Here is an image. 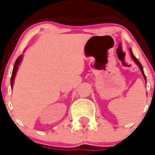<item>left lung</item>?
I'll return each mask as SVG.
<instances>
[{"instance_id": "left-lung-1", "label": "left lung", "mask_w": 155, "mask_h": 155, "mask_svg": "<svg viewBox=\"0 0 155 155\" xmlns=\"http://www.w3.org/2000/svg\"><path fill=\"white\" fill-rule=\"evenodd\" d=\"M130 56H131L132 59H133L134 62H135V64H136L139 67V68H140L141 71H142V74H143V77H144L145 80H146V81H147V78H146V75H145V74H144V71H143V66H142V64H140V62H139V60H138V59H137V58L134 56V54H133V52H132L131 49H130Z\"/></svg>"}]
</instances>
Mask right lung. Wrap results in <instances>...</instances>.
<instances>
[{"label": "right lung", "mask_w": 155, "mask_h": 155, "mask_svg": "<svg viewBox=\"0 0 155 155\" xmlns=\"http://www.w3.org/2000/svg\"><path fill=\"white\" fill-rule=\"evenodd\" d=\"M21 60H22V55L19 56V57L16 59V62H15L14 67H13V70H12V76H11V87H12V86H13L14 78H15V76H16V71H17V69H18L19 65H20V64H21Z\"/></svg>", "instance_id": "obj_1"}]
</instances>
